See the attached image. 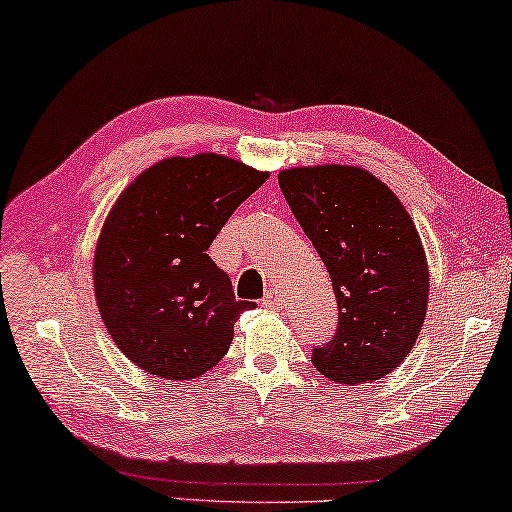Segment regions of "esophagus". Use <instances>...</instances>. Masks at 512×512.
I'll return each instance as SVG.
<instances>
[{
	"label": "esophagus",
	"instance_id": "esophagus-1",
	"mask_svg": "<svg viewBox=\"0 0 512 512\" xmlns=\"http://www.w3.org/2000/svg\"><path fill=\"white\" fill-rule=\"evenodd\" d=\"M262 304H264V307H269V309H283V297L278 295V290H269V293L264 295Z\"/></svg>",
	"mask_w": 512,
	"mask_h": 512
}]
</instances>
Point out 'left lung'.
<instances>
[{"mask_svg": "<svg viewBox=\"0 0 512 512\" xmlns=\"http://www.w3.org/2000/svg\"><path fill=\"white\" fill-rule=\"evenodd\" d=\"M278 186L338 297V331L314 349V368L340 385L385 378L416 345L428 312V257L411 215L364 167H288Z\"/></svg>", "mask_w": 512, "mask_h": 512, "instance_id": "1", "label": "left lung"}]
</instances>
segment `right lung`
<instances>
[{"mask_svg":"<svg viewBox=\"0 0 512 512\" xmlns=\"http://www.w3.org/2000/svg\"><path fill=\"white\" fill-rule=\"evenodd\" d=\"M269 172L222 153L165 158L125 186L94 250L106 331L141 371L196 380L234 340L238 302L208 248Z\"/></svg>","mask_w":512,"mask_h":512,"instance_id":"add662e5","label":"right lung"}]
</instances>
